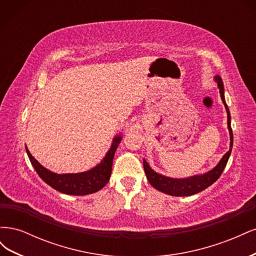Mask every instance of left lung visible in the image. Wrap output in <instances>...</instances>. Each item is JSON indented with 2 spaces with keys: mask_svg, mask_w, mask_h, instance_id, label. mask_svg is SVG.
I'll use <instances>...</instances> for the list:
<instances>
[{
  "mask_svg": "<svg viewBox=\"0 0 256 256\" xmlns=\"http://www.w3.org/2000/svg\"><path fill=\"white\" fill-rule=\"evenodd\" d=\"M214 80L216 83V85H218L222 102L224 106H226V110L228 113V128L230 131V150L228 152L224 154V156L218 162V164L214 168H212L210 171H208L204 174H198L186 178H173L154 172L150 166V164H147V161L143 159L144 171L150 184L154 189L164 192L166 194L173 196H190L193 194H196V193L203 191L206 188H208L209 186H212L216 180H218V178L221 176L224 168L226 166V164L232 152V148H233V131H232L230 127V114L228 106L226 102V97H224V85L222 79L219 76H216Z\"/></svg>",
  "mask_w": 256,
  "mask_h": 256,
  "instance_id": "left-lung-1",
  "label": "left lung"
}]
</instances>
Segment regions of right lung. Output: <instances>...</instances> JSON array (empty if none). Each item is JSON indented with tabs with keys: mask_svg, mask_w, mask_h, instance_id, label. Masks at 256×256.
Masks as SVG:
<instances>
[{
	"mask_svg": "<svg viewBox=\"0 0 256 256\" xmlns=\"http://www.w3.org/2000/svg\"><path fill=\"white\" fill-rule=\"evenodd\" d=\"M122 134H116L113 138L110 150L106 152L102 160L88 171L80 173H64L58 174L42 166L32 154L28 147L26 150L30 164L42 180L53 189L69 196H88L102 189L109 182L112 173V164L114 154L122 141Z\"/></svg>",
	"mask_w": 256,
	"mask_h": 256,
	"instance_id": "add662e5",
	"label": "right lung"
}]
</instances>
